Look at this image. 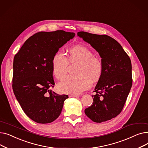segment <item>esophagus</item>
I'll return each mask as SVG.
<instances>
[{
  "label": "esophagus",
  "instance_id": "obj_1",
  "mask_svg": "<svg viewBox=\"0 0 148 148\" xmlns=\"http://www.w3.org/2000/svg\"><path fill=\"white\" fill-rule=\"evenodd\" d=\"M69 97H78V95H74V94H71V95H69Z\"/></svg>",
  "mask_w": 148,
  "mask_h": 148
}]
</instances>
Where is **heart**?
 Segmentation results:
<instances>
[{
	"label": "heart",
	"instance_id": "obj_1",
	"mask_svg": "<svg viewBox=\"0 0 148 148\" xmlns=\"http://www.w3.org/2000/svg\"><path fill=\"white\" fill-rule=\"evenodd\" d=\"M93 51L84 45H75L70 48L68 58L62 51L55 53L52 59V70L54 75L62 80L66 74L69 62L79 61L75 73L68 75L58 86L62 94H79L89 89L92 82H97L103 73L102 62L98 57L93 56Z\"/></svg>",
	"mask_w": 148,
	"mask_h": 148
}]
</instances>
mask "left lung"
<instances>
[{
    "mask_svg": "<svg viewBox=\"0 0 148 148\" xmlns=\"http://www.w3.org/2000/svg\"><path fill=\"white\" fill-rule=\"evenodd\" d=\"M77 35L98 52L103 64V73L92 95L94 103L84 110L85 114L95 122L110 120L122 110L132 86L130 58L109 36L86 32H79Z\"/></svg>",
    "mask_w": 148,
    "mask_h": 148,
    "instance_id": "left-lung-1",
    "label": "left lung"
}]
</instances>
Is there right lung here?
I'll return each mask as SVG.
<instances>
[{
    "mask_svg": "<svg viewBox=\"0 0 148 148\" xmlns=\"http://www.w3.org/2000/svg\"><path fill=\"white\" fill-rule=\"evenodd\" d=\"M74 36L61 30L38 32L27 39L14 56V94L25 114L37 123L56 120L68 98L50 89L54 85L52 59Z\"/></svg>",
    "mask_w": 148,
    "mask_h": 148,
    "instance_id": "add662e5",
    "label": "right lung"
}]
</instances>
